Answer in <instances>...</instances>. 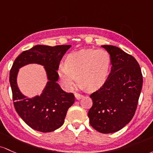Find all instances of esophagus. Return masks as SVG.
I'll use <instances>...</instances> for the list:
<instances>
[{
  "mask_svg": "<svg viewBox=\"0 0 153 153\" xmlns=\"http://www.w3.org/2000/svg\"><path fill=\"white\" fill-rule=\"evenodd\" d=\"M75 97H76V100H79L83 97V95L79 93H75Z\"/></svg>",
  "mask_w": 153,
  "mask_h": 153,
  "instance_id": "1",
  "label": "esophagus"
}]
</instances>
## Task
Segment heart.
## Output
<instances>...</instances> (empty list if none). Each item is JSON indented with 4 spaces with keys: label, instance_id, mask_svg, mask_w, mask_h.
I'll list each match as a JSON object with an SVG mask.
<instances>
[{
    "label": "heart",
    "instance_id": "heart-1",
    "mask_svg": "<svg viewBox=\"0 0 153 153\" xmlns=\"http://www.w3.org/2000/svg\"><path fill=\"white\" fill-rule=\"evenodd\" d=\"M111 56L105 49H85L68 54L65 65L58 69V76L63 87L69 90L77 79L82 87L96 90L108 78Z\"/></svg>",
    "mask_w": 153,
    "mask_h": 153
}]
</instances>
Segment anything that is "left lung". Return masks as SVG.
<instances>
[{"label": "left lung", "instance_id": "1", "mask_svg": "<svg viewBox=\"0 0 153 153\" xmlns=\"http://www.w3.org/2000/svg\"><path fill=\"white\" fill-rule=\"evenodd\" d=\"M111 56V71L99 90L90 95V123L102 134L119 131L133 118L142 90V74L140 65L131 55L119 48L102 45Z\"/></svg>", "mask_w": 153, "mask_h": 153}]
</instances>
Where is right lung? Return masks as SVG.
<instances>
[{
	"label": "right lung",
	"mask_w": 153,
	"mask_h": 153,
	"mask_svg": "<svg viewBox=\"0 0 153 153\" xmlns=\"http://www.w3.org/2000/svg\"><path fill=\"white\" fill-rule=\"evenodd\" d=\"M70 48V45L53 47L37 45L22 52L10 70L9 82L15 110L23 121L36 131L51 132L61 127L68 109L74 102V95L64 92L57 83L60 61ZM29 63L44 65L49 79L41 96L31 99L22 95L16 84L18 68Z\"/></svg>",
	"instance_id": "1"
}]
</instances>
